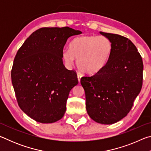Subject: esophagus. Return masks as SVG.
<instances>
[{
  "mask_svg": "<svg viewBox=\"0 0 151 151\" xmlns=\"http://www.w3.org/2000/svg\"><path fill=\"white\" fill-rule=\"evenodd\" d=\"M77 77H78V81L79 83H80V82H81V78L82 77V75H81V74H78Z\"/></svg>",
  "mask_w": 151,
  "mask_h": 151,
  "instance_id": "1",
  "label": "esophagus"
}]
</instances>
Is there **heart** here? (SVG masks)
<instances>
[{"instance_id": "b5f03b06", "label": "heart", "mask_w": 151, "mask_h": 151, "mask_svg": "<svg viewBox=\"0 0 151 151\" xmlns=\"http://www.w3.org/2000/svg\"><path fill=\"white\" fill-rule=\"evenodd\" d=\"M70 50L63 51V57L66 64L72 65L75 58L81 72L94 75L103 68L111 56L112 46L104 36H84L74 39Z\"/></svg>"}]
</instances>
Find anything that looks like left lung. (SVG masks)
<instances>
[{"label":"left lung","mask_w":151,"mask_h":151,"mask_svg":"<svg viewBox=\"0 0 151 151\" xmlns=\"http://www.w3.org/2000/svg\"><path fill=\"white\" fill-rule=\"evenodd\" d=\"M111 40L112 49L105 66L81 83L85 92L86 109L98 123H115L127 115L142 85L143 63L137 47L122 36L100 32Z\"/></svg>","instance_id":"1"}]
</instances>
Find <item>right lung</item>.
<instances>
[{
	"label": "right lung",
	"instance_id": "add662e5",
	"mask_svg": "<svg viewBox=\"0 0 151 151\" xmlns=\"http://www.w3.org/2000/svg\"><path fill=\"white\" fill-rule=\"evenodd\" d=\"M81 32L68 27L41 28L18 50L12 86L20 109L35 121L52 123L65 114L68 94L78 81L76 71L63 65V48L68 38Z\"/></svg>",
	"mask_w": 151,
	"mask_h": 151
}]
</instances>
